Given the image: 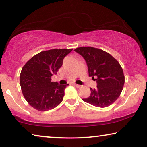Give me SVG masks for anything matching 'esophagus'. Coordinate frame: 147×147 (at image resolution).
Instances as JSON below:
<instances>
[{
  "label": "esophagus",
  "mask_w": 147,
  "mask_h": 147,
  "mask_svg": "<svg viewBox=\"0 0 147 147\" xmlns=\"http://www.w3.org/2000/svg\"><path fill=\"white\" fill-rule=\"evenodd\" d=\"M74 86H75L76 88H80V85H78V84H74Z\"/></svg>",
  "instance_id": "obj_1"
}]
</instances>
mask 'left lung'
<instances>
[{"instance_id":"obj_1","label":"left lung","mask_w":147,"mask_h":147,"mask_svg":"<svg viewBox=\"0 0 147 147\" xmlns=\"http://www.w3.org/2000/svg\"><path fill=\"white\" fill-rule=\"evenodd\" d=\"M74 51L85 59L89 76L97 83V88H90V96L82 100L99 108L111 105L120 96L124 86V76L120 64L111 54L99 49L82 47Z\"/></svg>"}]
</instances>
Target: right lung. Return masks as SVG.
I'll use <instances>...</instances> for the list:
<instances>
[{"label":"right lung","mask_w":147,"mask_h":147,"mask_svg":"<svg viewBox=\"0 0 147 147\" xmlns=\"http://www.w3.org/2000/svg\"><path fill=\"white\" fill-rule=\"evenodd\" d=\"M73 49H51L37 54L26 62L20 74V85L24 97L32 107L41 111L58 106L63 99L69 84L51 81L62 66L63 58Z\"/></svg>","instance_id":"obj_1"}]
</instances>
